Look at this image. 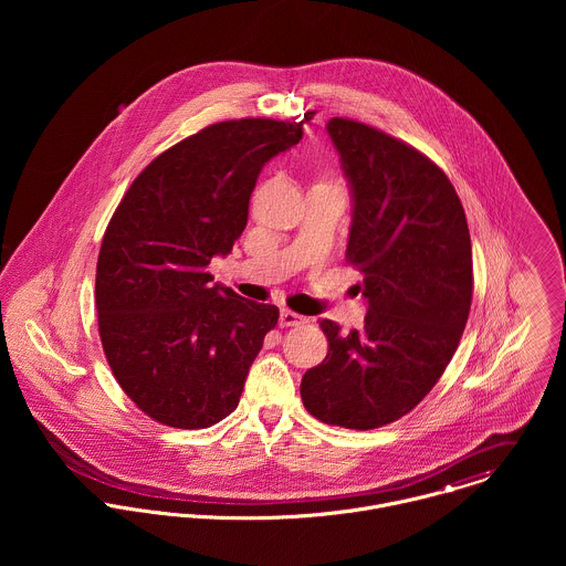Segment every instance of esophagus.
Segmentation results:
<instances>
[{
	"instance_id": "1",
	"label": "esophagus",
	"mask_w": 566,
	"mask_h": 566,
	"mask_svg": "<svg viewBox=\"0 0 566 566\" xmlns=\"http://www.w3.org/2000/svg\"><path fill=\"white\" fill-rule=\"evenodd\" d=\"M281 326H298V324H305V318L296 312H290V310H283L281 312V318H279Z\"/></svg>"
}]
</instances>
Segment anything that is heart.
Here are the masks:
<instances>
[{
  "instance_id": "obj_1",
  "label": "heart",
  "mask_w": 566,
  "mask_h": 566,
  "mask_svg": "<svg viewBox=\"0 0 566 566\" xmlns=\"http://www.w3.org/2000/svg\"><path fill=\"white\" fill-rule=\"evenodd\" d=\"M318 185H326V182H318Z\"/></svg>"
}]
</instances>
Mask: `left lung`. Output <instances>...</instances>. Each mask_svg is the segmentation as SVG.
Here are the masks:
<instances>
[{"mask_svg": "<svg viewBox=\"0 0 566 566\" xmlns=\"http://www.w3.org/2000/svg\"><path fill=\"white\" fill-rule=\"evenodd\" d=\"M353 191L346 261L364 274L361 328L328 339L301 381L326 424L377 429L420 403L449 366L473 301L464 207L447 174L401 139L355 119L326 124Z\"/></svg>", "mask_w": 566, "mask_h": 566, "instance_id": "left-lung-1", "label": "left lung"}]
</instances>
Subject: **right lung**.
<instances>
[{"instance_id": "add662e5", "label": "right lung", "mask_w": 566, "mask_h": 566, "mask_svg": "<svg viewBox=\"0 0 566 566\" xmlns=\"http://www.w3.org/2000/svg\"><path fill=\"white\" fill-rule=\"evenodd\" d=\"M307 119L202 128L133 180L106 227L95 272L102 348L128 399L161 424L205 429L240 403L279 310L211 285L207 268L233 250L261 167L301 142Z\"/></svg>"}]
</instances>
